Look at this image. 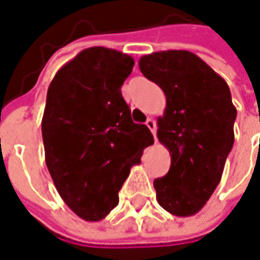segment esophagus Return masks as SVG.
<instances>
[{
  "label": "esophagus",
  "instance_id": "obj_1",
  "mask_svg": "<svg viewBox=\"0 0 260 260\" xmlns=\"http://www.w3.org/2000/svg\"><path fill=\"white\" fill-rule=\"evenodd\" d=\"M146 126L150 128V132L153 133L154 139H155V130H157V124H155V121H154L153 119H148L147 121H146ZM155 141H157V139H155Z\"/></svg>",
  "mask_w": 260,
  "mask_h": 260
}]
</instances>
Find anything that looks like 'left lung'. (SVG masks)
Returning a JSON list of instances; mask_svg holds the SVG:
<instances>
[{
	"mask_svg": "<svg viewBox=\"0 0 260 260\" xmlns=\"http://www.w3.org/2000/svg\"><path fill=\"white\" fill-rule=\"evenodd\" d=\"M139 66L167 102L157 119V137L171 166L154 180L157 201L175 216L195 215L218 187L234 146L236 109L229 87L189 51L153 52L141 56Z\"/></svg>",
	"mask_w": 260,
	"mask_h": 260,
	"instance_id": "1",
	"label": "left lung"
}]
</instances>
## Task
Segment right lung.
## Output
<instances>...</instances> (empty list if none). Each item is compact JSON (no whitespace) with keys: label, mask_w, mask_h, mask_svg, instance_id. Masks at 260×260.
<instances>
[{"label":"right lung","mask_w":260,"mask_h":260,"mask_svg":"<svg viewBox=\"0 0 260 260\" xmlns=\"http://www.w3.org/2000/svg\"><path fill=\"white\" fill-rule=\"evenodd\" d=\"M134 59L93 46L52 79L42 117L45 161L60 198L73 212L98 222L119 204L130 168L154 143L144 124L132 120L121 86Z\"/></svg>","instance_id":"right-lung-1"}]
</instances>
